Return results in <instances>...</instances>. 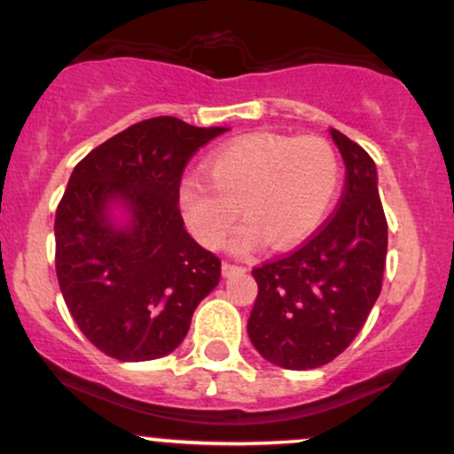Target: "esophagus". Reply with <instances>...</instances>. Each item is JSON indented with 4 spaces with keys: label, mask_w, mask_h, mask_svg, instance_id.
Segmentation results:
<instances>
[{
    "label": "esophagus",
    "mask_w": 454,
    "mask_h": 454,
    "mask_svg": "<svg viewBox=\"0 0 454 454\" xmlns=\"http://www.w3.org/2000/svg\"><path fill=\"white\" fill-rule=\"evenodd\" d=\"M243 271H246V267H241V265H232V263H222V276H223V278H231V276L243 274Z\"/></svg>",
    "instance_id": "obj_1"
}]
</instances>
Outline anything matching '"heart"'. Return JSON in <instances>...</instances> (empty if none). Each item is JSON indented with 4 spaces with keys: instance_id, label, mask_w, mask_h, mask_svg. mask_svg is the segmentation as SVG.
I'll list each match as a JSON object with an SVG mask.
<instances>
[{
    "instance_id": "1",
    "label": "heart",
    "mask_w": 454,
    "mask_h": 454,
    "mask_svg": "<svg viewBox=\"0 0 454 454\" xmlns=\"http://www.w3.org/2000/svg\"><path fill=\"white\" fill-rule=\"evenodd\" d=\"M207 180L184 176L178 204L202 246L219 247L239 211L247 223L235 241L250 252L267 241L276 250L307 239L337 198L341 167L319 137L250 135L226 143L207 159Z\"/></svg>"
}]
</instances>
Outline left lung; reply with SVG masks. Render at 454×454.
I'll use <instances>...</instances> for the list:
<instances>
[{
	"instance_id": "left-lung-1",
	"label": "left lung",
	"mask_w": 454,
	"mask_h": 454,
	"mask_svg": "<svg viewBox=\"0 0 454 454\" xmlns=\"http://www.w3.org/2000/svg\"><path fill=\"white\" fill-rule=\"evenodd\" d=\"M328 132L346 165L337 213L300 250L252 270L259 295L247 335L263 359L285 370H313L340 356L383 285L387 219L376 165L340 130Z\"/></svg>"
}]
</instances>
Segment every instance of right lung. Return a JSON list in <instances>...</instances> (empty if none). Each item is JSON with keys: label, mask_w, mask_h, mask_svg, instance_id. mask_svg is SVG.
I'll list each match as a JSON object with an SVG mask.
<instances>
[{"label": "right lung", "mask_w": 454, "mask_h": 454, "mask_svg": "<svg viewBox=\"0 0 454 454\" xmlns=\"http://www.w3.org/2000/svg\"><path fill=\"white\" fill-rule=\"evenodd\" d=\"M228 128L135 123L89 152L56 208V276L71 317L104 355L152 361L180 346L222 263L178 208L184 165Z\"/></svg>", "instance_id": "add662e5"}]
</instances>
